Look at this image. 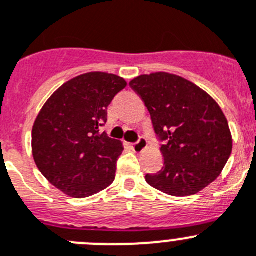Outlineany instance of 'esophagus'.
I'll use <instances>...</instances> for the list:
<instances>
[{
  "label": "esophagus",
  "mask_w": 256,
  "mask_h": 256,
  "mask_svg": "<svg viewBox=\"0 0 256 256\" xmlns=\"http://www.w3.org/2000/svg\"><path fill=\"white\" fill-rule=\"evenodd\" d=\"M148 146V142L144 139V138H140L139 140H138L136 142H134V144H131V148H132L134 152H136V153H139V152H142L145 148Z\"/></svg>",
  "instance_id": "1"
}]
</instances>
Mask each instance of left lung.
Returning <instances> with one entry per match:
<instances>
[{"label":"left lung","instance_id":"1","mask_svg":"<svg viewBox=\"0 0 256 256\" xmlns=\"http://www.w3.org/2000/svg\"><path fill=\"white\" fill-rule=\"evenodd\" d=\"M130 86L145 103L164 164L146 174L172 196L198 194L220 174L232 152L228 122L218 103L194 82L168 72L140 75Z\"/></svg>","mask_w":256,"mask_h":256}]
</instances>
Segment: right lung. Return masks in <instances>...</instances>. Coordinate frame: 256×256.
<instances>
[{"instance_id":"add662e5","label":"right lung","mask_w":256,"mask_h":256,"mask_svg":"<svg viewBox=\"0 0 256 256\" xmlns=\"http://www.w3.org/2000/svg\"><path fill=\"white\" fill-rule=\"evenodd\" d=\"M126 85L114 74H82L61 85L36 116L32 131L34 162L68 196H92L114 181L122 142L100 128L107 122V107Z\"/></svg>"}]
</instances>
